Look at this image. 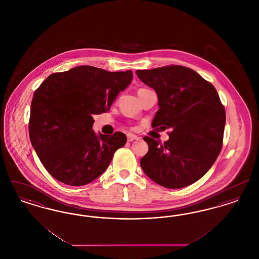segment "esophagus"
<instances>
[{"mask_svg":"<svg viewBox=\"0 0 259 259\" xmlns=\"http://www.w3.org/2000/svg\"><path fill=\"white\" fill-rule=\"evenodd\" d=\"M127 140H128V142H133V141H135V140H139V137L134 135V134L128 133V134H127Z\"/></svg>","mask_w":259,"mask_h":259,"instance_id":"esophagus-1","label":"esophagus"}]
</instances>
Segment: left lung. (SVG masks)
I'll return each instance as SVG.
<instances>
[{
  "instance_id": "obj_1",
  "label": "left lung",
  "mask_w": 259,
  "mask_h": 259,
  "mask_svg": "<svg viewBox=\"0 0 259 259\" xmlns=\"http://www.w3.org/2000/svg\"><path fill=\"white\" fill-rule=\"evenodd\" d=\"M136 74L157 94L159 110L152 127L171 129L163 145L144 138L148 151L141 159L143 171L167 188L194 184L209 171L222 149L225 110L215 88L182 66L139 70Z\"/></svg>"
}]
</instances>
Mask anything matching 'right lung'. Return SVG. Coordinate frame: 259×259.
Instances as JSON below:
<instances>
[{"label":"right lung","mask_w":259,"mask_h":259,"mask_svg":"<svg viewBox=\"0 0 259 259\" xmlns=\"http://www.w3.org/2000/svg\"><path fill=\"white\" fill-rule=\"evenodd\" d=\"M132 71L108 72L78 66L50 74L34 93L30 141L45 168L65 185L81 186L107 170L124 133L96 134L93 114L110 111L118 93L129 87Z\"/></svg>","instance_id":"right-lung-1"}]
</instances>
